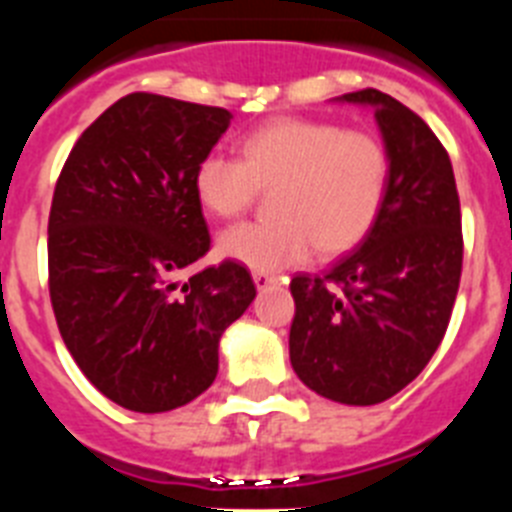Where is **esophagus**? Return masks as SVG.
<instances>
[{"label": "esophagus", "instance_id": "esophagus-1", "mask_svg": "<svg viewBox=\"0 0 512 512\" xmlns=\"http://www.w3.org/2000/svg\"><path fill=\"white\" fill-rule=\"evenodd\" d=\"M274 282H279V277H274V274H266V271H253V284H256V289H266V287H271Z\"/></svg>", "mask_w": 512, "mask_h": 512}]
</instances>
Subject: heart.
<instances>
[{
  "mask_svg": "<svg viewBox=\"0 0 512 512\" xmlns=\"http://www.w3.org/2000/svg\"><path fill=\"white\" fill-rule=\"evenodd\" d=\"M390 187V153L372 133L333 122L274 120L248 133L241 161L210 153L194 169V194L215 217H235L259 189H277L266 223L217 238L220 256L253 271L302 264L318 248L338 256L369 235Z\"/></svg>",
  "mask_w": 512,
  "mask_h": 512,
  "instance_id": "b5f03b06",
  "label": "heart"
}]
</instances>
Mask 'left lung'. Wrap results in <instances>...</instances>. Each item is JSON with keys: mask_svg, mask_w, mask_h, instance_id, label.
Masks as SVG:
<instances>
[{"mask_svg": "<svg viewBox=\"0 0 512 512\" xmlns=\"http://www.w3.org/2000/svg\"><path fill=\"white\" fill-rule=\"evenodd\" d=\"M336 102L372 107L390 153L377 223L323 277L292 279L289 361L302 384L343 405L408 387L443 341L461 277V212L449 153L433 130L377 89Z\"/></svg>", "mask_w": 512, "mask_h": 512, "instance_id": "obj_1", "label": "left lung"}]
</instances>
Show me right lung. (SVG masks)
<instances>
[{"label": "right lung", "instance_id": "1", "mask_svg": "<svg viewBox=\"0 0 512 512\" xmlns=\"http://www.w3.org/2000/svg\"><path fill=\"white\" fill-rule=\"evenodd\" d=\"M223 107L135 92L71 148L48 217L56 323L84 377L120 408L166 413L215 382L217 346L256 297L210 251L194 169L228 130Z\"/></svg>", "mask_w": 512, "mask_h": 512}]
</instances>
